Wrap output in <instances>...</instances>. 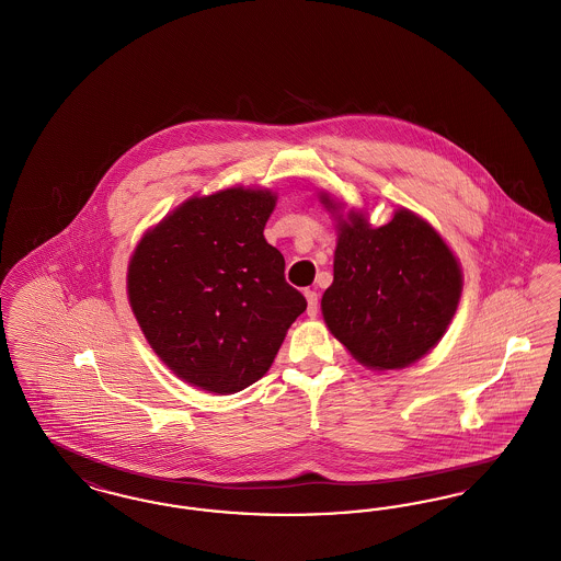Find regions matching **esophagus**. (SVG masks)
Returning a JSON list of instances; mask_svg holds the SVG:
<instances>
[{"label":"esophagus","mask_w":561,"mask_h":561,"mask_svg":"<svg viewBox=\"0 0 561 561\" xmlns=\"http://www.w3.org/2000/svg\"><path fill=\"white\" fill-rule=\"evenodd\" d=\"M305 298H307V316L316 318L318 316V293L316 290H305Z\"/></svg>","instance_id":"1"}]
</instances>
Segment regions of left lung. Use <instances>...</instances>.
Instances as JSON below:
<instances>
[{
    "label": "left lung",
    "instance_id": "left-lung-1",
    "mask_svg": "<svg viewBox=\"0 0 561 561\" xmlns=\"http://www.w3.org/2000/svg\"><path fill=\"white\" fill-rule=\"evenodd\" d=\"M320 202L339 233L334 279L321 296L328 330L370 370L412 366L453 323L462 293L458 259L435 227L408 208L373 227L368 214L343 213L325 191Z\"/></svg>",
    "mask_w": 561,
    "mask_h": 561
}]
</instances>
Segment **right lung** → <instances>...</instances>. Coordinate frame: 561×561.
Returning a JSON list of instances; mask_svg holds the SVG:
<instances>
[{"label": "right lung", "instance_id": "obj_1", "mask_svg": "<svg viewBox=\"0 0 561 561\" xmlns=\"http://www.w3.org/2000/svg\"><path fill=\"white\" fill-rule=\"evenodd\" d=\"M271 188L193 195L134 248L126 288L147 343L191 387L231 396L267 374L307 309L263 231Z\"/></svg>", "mask_w": 561, "mask_h": 561}]
</instances>
